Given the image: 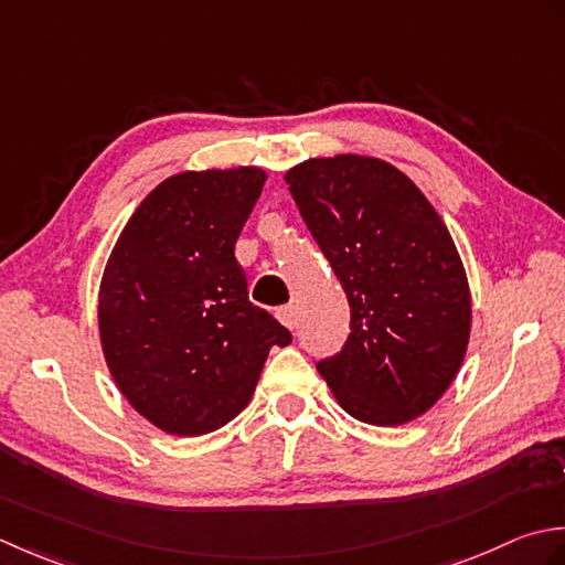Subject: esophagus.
Wrapping results in <instances>:
<instances>
[{"label":"esophagus","instance_id":"esophagus-1","mask_svg":"<svg viewBox=\"0 0 565 565\" xmlns=\"http://www.w3.org/2000/svg\"><path fill=\"white\" fill-rule=\"evenodd\" d=\"M275 317H278L280 324H285L287 329H295V327H297V307H295V305L280 307L278 312H275Z\"/></svg>","mask_w":565,"mask_h":565}]
</instances>
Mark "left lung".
I'll use <instances>...</instances> for the list:
<instances>
[{"instance_id": "1", "label": "left lung", "mask_w": 565, "mask_h": 565, "mask_svg": "<svg viewBox=\"0 0 565 565\" xmlns=\"http://www.w3.org/2000/svg\"><path fill=\"white\" fill-rule=\"evenodd\" d=\"M285 180L351 307L347 343L317 371L355 419L419 417L454 383L470 337V290L446 224L377 158H309Z\"/></svg>"}]
</instances>
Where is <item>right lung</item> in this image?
Wrapping results in <instances>:
<instances>
[{
    "mask_svg": "<svg viewBox=\"0 0 565 565\" xmlns=\"http://www.w3.org/2000/svg\"><path fill=\"white\" fill-rule=\"evenodd\" d=\"M266 172H180L138 204L99 285V337L131 407L175 436L244 409L273 347L292 341L248 299L236 238Z\"/></svg>",
    "mask_w": 565,
    "mask_h": 565,
    "instance_id": "right-lung-1",
    "label": "right lung"
}]
</instances>
